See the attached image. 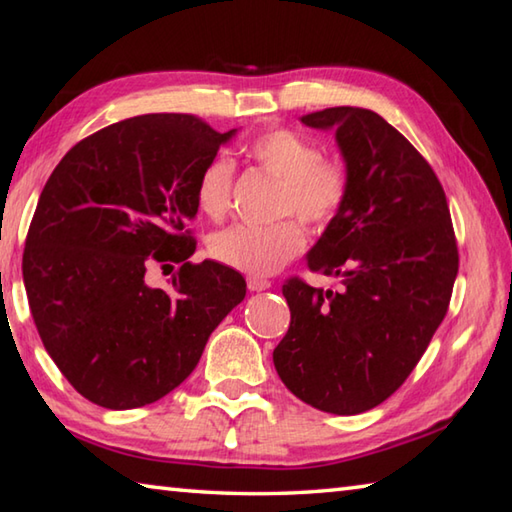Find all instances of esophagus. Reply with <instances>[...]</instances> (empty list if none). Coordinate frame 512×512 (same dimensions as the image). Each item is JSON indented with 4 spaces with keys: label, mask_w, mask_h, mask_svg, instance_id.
Returning a JSON list of instances; mask_svg holds the SVG:
<instances>
[{
    "label": "esophagus",
    "mask_w": 512,
    "mask_h": 512,
    "mask_svg": "<svg viewBox=\"0 0 512 512\" xmlns=\"http://www.w3.org/2000/svg\"><path fill=\"white\" fill-rule=\"evenodd\" d=\"M248 289H250V291H266V289H271V282L264 280V277L250 275V277H248Z\"/></svg>",
    "instance_id": "obj_1"
}]
</instances>
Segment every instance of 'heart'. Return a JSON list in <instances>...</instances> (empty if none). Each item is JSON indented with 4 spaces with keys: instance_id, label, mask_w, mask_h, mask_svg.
Returning <instances> with one entry per match:
<instances>
[{
    "instance_id": "obj_1",
    "label": "heart",
    "mask_w": 512,
    "mask_h": 512,
    "mask_svg": "<svg viewBox=\"0 0 512 512\" xmlns=\"http://www.w3.org/2000/svg\"><path fill=\"white\" fill-rule=\"evenodd\" d=\"M248 155L268 176L282 183L277 214H296L311 228H323L350 192L348 169L339 160H323L318 146L293 131H268L248 146ZM235 164L225 155L203 164L198 171L194 198L207 219L219 221L230 207ZM305 248V235L296 221L273 225H232L214 232L207 253L219 264L250 275H271Z\"/></svg>"
}]
</instances>
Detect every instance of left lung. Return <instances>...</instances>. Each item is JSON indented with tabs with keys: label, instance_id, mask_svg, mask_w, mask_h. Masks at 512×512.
Segmentation results:
<instances>
[{
	"label": "left lung",
	"instance_id": "8db88e82",
	"mask_svg": "<svg viewBox=\"0 0 512 512\" xmlns=\"http://www.w3.org/2000/svg\"><path fill=\"white\" fill-rule=\"evenodd\" d=\"M300 121L334 131L348 169V198L307 253L343 289L284 284L291 325L273 363L302 402L357 415L404 384L443 323L458 273L452 216L429 162L377 112L339 106Z\"/></svg>",
	"mask_w": 512,
	"mask_h": 512
}]
</instances>
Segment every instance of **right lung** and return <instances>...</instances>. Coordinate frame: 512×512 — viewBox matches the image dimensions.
I'll use <instances>...</instances> for the list:
<instances>
[{"label":"right lung","mask_w":512,"mask_h":512,"mask_svg":"<svg viewBox=\"0 0 512 512\" xmlns=\"http://www.w3.org/2000/svg\"><path fill=\"white\" fill-rule=\"evenodd\" d=\"M235 135L192 115L131 117L72 146L49 176L22 275L42 345L85 400L115 411L158 402L244 300L241 273L189 262L185 230L198 171ZM155 263L181 264L167 292L145 282Z\"/></svg>","instance_id":"1"}]
</instances>
